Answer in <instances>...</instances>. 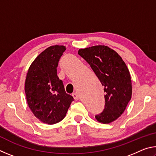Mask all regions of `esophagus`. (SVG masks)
<instances>
[{"instance_id":"obj_1","label":"esophagus","mask_w":156,"mask_h":156,"mask_svg":"<svg viewBox=\"0 0 156 156\" xmlns=\"http://www.w3.org/2000/svg\"><path fill=\"white\" fill-rule=\"evenodd\" d=\"M72 96L73 97V98H74L76 100H78V98H79L78 95L77 93H73V94H72Z\"/></svg>"}]
</instances>
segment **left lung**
Instances as JSON below:
<instances>
[{"label":"left lung","mask_w":156,"mask_h":156,"mask_svg":"<svg viewBox=\"0 0 156 156\" xmlns=\"http://www.w3.org/2000/svg\"><path fill=\"white\" fill-rule=\"evenodd\" d=\"M78 54L87 62L104 86L105 107L96 115L99 122L109 124L126 109L132 95L131 75L120 55L105 45L80 49Z\"/></svg>","instance_id":"left-lung-1"}]
</instances>
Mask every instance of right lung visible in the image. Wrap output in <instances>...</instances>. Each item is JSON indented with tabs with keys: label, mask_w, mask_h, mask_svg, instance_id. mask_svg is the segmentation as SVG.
<instances>
[{
	"label": "right lung",
	"mask_w": 156,
	"mask_h": 156,
	"mask_svg": "<svg viewBox=\"0 0 156 156\" xmlns=\"http://www.w3.org/2000/svg\"><path fill=\"white\" fill-rule=\"evenodd\" d=\"M63 45L47 47L31 63L25 79L26 99L31 112L44 124L54 125L64 119L73 98L66 93L57 76Z\"/></svg>",
	"instance_id": "obj_1"
}]
</instances>
